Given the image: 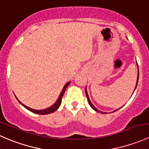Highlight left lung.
Wrapping results in <instances>:
<instances>
[{"label":"left lung","instance_id":"obj_1","mask_svg":"<svg viewBox=\"0 0 149 149\" xmlns=\"http://www.w3.org/2000/svg\"><path fill=\"white\" fill-rule=\"evenodd\" d=\"M139 73H138V79H137V83H136V88H135V90H136V86H137V84H138V81H139ZM85 93H86V97H87V100H88V104H89V105L91 107V108H92L93 109H94V110L95 111H97V112H101V113H103V114H105V112H100V110H98V109H97V108L95 107L94 106V105L92 104V103L91 102V101H90V100H89V97H88V93H87V91H86V88L85 89ZM116 111V110H115Z\"/></svg>","mask_w":149,"mask_h":149}]
</instances>
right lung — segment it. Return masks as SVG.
I'll use <instances>...</instances> for the list:
<instances>
[{
	"label": "right lung",
	"mask_w": 149,
	"mask_h": 149,
	"mask_svg": "<svg viewBox=\"0 0 149 149\" xmlns=\"http://www.w3.org/2000/svg\"><path fill=\"white\" fill-rule=\"evenodd\" d=\"M69 84H70V82H68L67 84H65V86L63 87V88L62 91H61V94H60L59 97H58V100H57V102L54 104L53 105H52V107H50L47 108V109H42V110H36V109H31V108L28 107H26V105L23 104L22 103H21L18 100V101L19 102V103H21V104L23 105L24 107L26 109H27L28 110L31 111V112H33V113H35V114H39V115H47V114H49V113H52V112H55V110H57L58 109V108L59 107L60 105H61V101H62V98H63V96L64 93H65V91L66 89V88L68 87V86L69 85Z\"/></svg>",
	"instance_id": "obj_1"
}]
</instances>
